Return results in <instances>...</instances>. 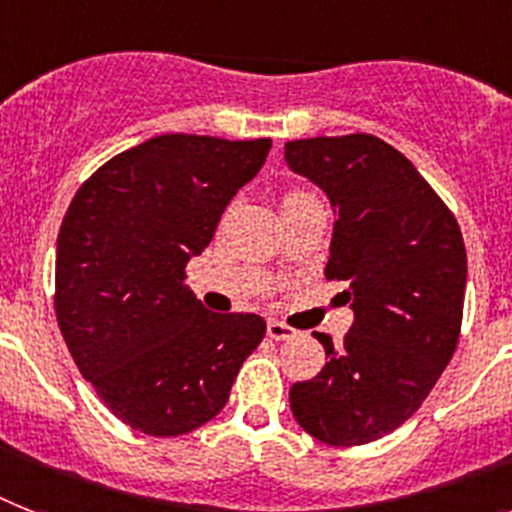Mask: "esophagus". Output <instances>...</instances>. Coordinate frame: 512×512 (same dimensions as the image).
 Returning a JSON list of instances; mask_svg holds the SVG:
<instances>
[{
    "label": "esophagus",
    "mask_w": 512,
    "mask_h": 512,
    "mask_svg": "<svg viewBox=\"0 0 512 512\" xmlns=\"http://www.w3.org/2000/svg\"><path fill=\"white\" fill-rule=\"evenodd\" d=\"M268 336L270 339H276V342H284V339L294 336V331L289 326H284V323L268 321Z\"/></svg>",
    "instance_id": "1"
}]
</instances>
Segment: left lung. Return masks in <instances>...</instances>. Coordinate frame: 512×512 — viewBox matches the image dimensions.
Returning <instances> with one entry per match:
<instances>
[{
    "label": "left lung",
    "mask_w": 512,
    "mask_h": 512,
    "mask_svg": "<svg viewBox=\"0 0 512 512\" xmlns=\"http://www.w3.org/2000/svg\"><path fill=\"white\" fill-rule=\"evenodd\" d=\"M289 170L326 194V276L347 281L355 323L323 371L289 392L307 434L336 447L392 434L429 397L458 347L468 260L458 220L402 152L371 134L286 141Z\"/></svg>",
    "instance_id": "8db88e82"
}]
</instances>
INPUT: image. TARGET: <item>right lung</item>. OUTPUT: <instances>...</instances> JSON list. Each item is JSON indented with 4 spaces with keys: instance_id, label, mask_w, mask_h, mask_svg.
<instances>
[{
    "instance_id": "add662e5",
    "label": "right lung",
    "mask_w": 512,
    "mask_h": 512,
    "mask_svg": "<svg viewBox=\"0 0 512 512\" xmlns=\"http://www.w3.org/2000/svg\"><path fill=\"white\" fill-rule=\"evenodd\" d=\"M270 139L165 134L120 152L76 191L54 257L62 339L131 429L181 436L223 410L265 334L255 313H213L184 268L202 255Z\"/></svg>"
}]
</instances>
